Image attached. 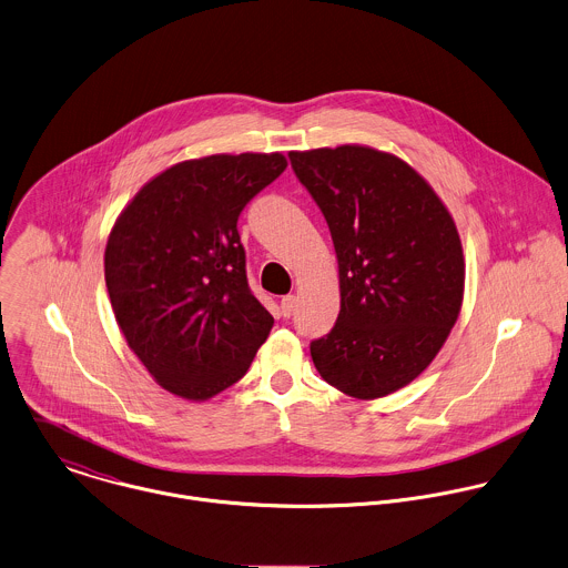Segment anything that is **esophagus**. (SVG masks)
<instances>
[{"mask_svg": "<svg viewBox=\"0 0 568 568\" xmlns=\"http://www.w3.org/2000/svg\"><path fill=\"white\" fill-rule=\"evenodd\" d=\"M294 310H296V296H294V294L283 296V298H281V314H283L285 318H290V316L294 314Z\"/></svg>", "mask_w": 568, "mask_h": 568, "instance_id": "obj_1", "label": "esophagus"}]
</instances>
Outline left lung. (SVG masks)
Returning a JSON list of instances; mask_svg holds the SVG:
<instances>
[{
    "instance_id": "obj_1",
    "label": "left lung",
    "mask_w": 568,
    "mask_h": 568,
    "mask_svg": "<svg viewBox=\"0 0 568 568\" xmlns=\"http://www.w3.org/2000/svg\"><path fill=\"white\" fill-rule=\"evenodd\" d=\"M321 207L338 258L341 314L312 341L318 374L372 400L409 385L458 321L465 258L432 185L394 154L365 145L290 152Z\"/></svg>"
}]
</instances>
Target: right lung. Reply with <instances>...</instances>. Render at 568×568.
<instances>
[{
  "mask_svg": "<svg viewBox=\"0 0 568 568\" xmlns=\"http://www.w3.org/2000/svg\"><path fill=\"white\" fill-rule=\"evenodd\" d=\"M287 168L283 154H212L145 183L105 245V287L128 347L154 381L207 400L250 369L274 318L247 285L243 207Z\"/></svg>",
  "mask_w": 568,
  "mask_h": 568,
  "instance_id": "obj_1",
  "label": "right lung"
}]
</instances>
